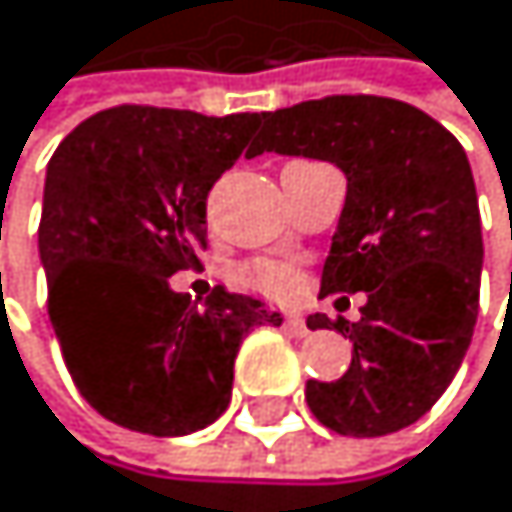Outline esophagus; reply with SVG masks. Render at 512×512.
<instances>
[{
    "label": "esophagus",
    "instance_id": "1",
    "mask_svg": "<svg viewBox=\"0 0 512 512\" xmlns=\"http://www.w3.org/2000/svg\"><path fill=\"white\" fill-rule=\"evenodd\" d=\"M282 329H289L292 335H307V323H304V317H298V314H282Z\"/></svg>",
    "mask_w": 512,
    "mask_h": 512
}]
</instances>
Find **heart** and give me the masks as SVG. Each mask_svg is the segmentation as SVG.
<instances>
[{"label": "heart", "instance_id": "b5f03b06", "mask_svg": "<svg viewBox=\"0 0 512 512\" xmlns=\"http://www.w3.org/2000/svg\"><path fill=\"white\" fill-rule=\"evenodd\" d=\"M236 282L267 298H292L301 289V270L289 261H254L236 270Z\"/></svg>", "mask_w": 512, "mask_h": 512}]
</instances>
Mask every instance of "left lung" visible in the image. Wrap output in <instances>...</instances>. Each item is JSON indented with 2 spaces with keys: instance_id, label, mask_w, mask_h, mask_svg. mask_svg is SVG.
Masks as SVG:
<instances>
[{
  "instance_id": "obj_1",
  "label": "left lung",
  "mask_w": 512,
  "mask_h": 512,
  "mask_svg": "<svg viewBox=\"0 0 512 512\" xmlns=\"http://www.w3.org/2000/svg\"><path fill=\"white\" fill-rule=\"evenodd\" d=\"M332 161L348 195L320 295L367 292L360 323L311 317L348 335L342 379H307L317 420L354 438L398 432L445 395L479 317L482 220L463 145L426 111L385 96H326L279 108L248 158Z\"/></svg>"
}]
</instances>
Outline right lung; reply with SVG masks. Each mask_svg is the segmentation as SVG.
<instances>
[{
  "instance_id": "right-lung-1",
  "label": "right lung",
  "mask_w": 512,
  "mask_h": 512,
  "mask_svg": "<svg viewBox=\"0 0 512 512\" xmlns=\"http://www.w3.org/2000/svg\"><path fill=\"white\" fill-rule=\"evenodd\" d=\"M261 117L117 105L86 117L49 161V320L80 395L117 426L158 438L205 429L230 404L248 329L282 323L223 286L201 307L170 289L173 273L201 267L208 192L251 152Z\"/></svg>"
}]
</instances>
